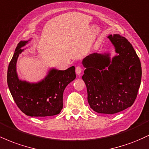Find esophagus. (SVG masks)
I'll return each mask as SVG.
<instances>
[{"label":"esophagus","instance_id":"obj_1","mask_svg":"<svg viewBox=\"0 0 149 149\" xmlns=\"http://www.w3.org/2000/svg\"><path fill=\"white\" fill-rule=\"evenodd\" d=\"M81 72H82V69H81V67H80V66H76V74L79 76L80 73H81Z\"/></svg>","mask_w":149,"mask_h":149}]
</instances>
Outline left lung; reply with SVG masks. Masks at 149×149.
Instances as JSON below:
<instances>
[{
	"label": "left lung",
	"instance_id": "left-lung-1",
	"mask_svg": "<svg viewBox=\"0 0 149 149\" xmlns=\"http://www.w3.org/2000/svg\"><path fill=\"white\" fill-rule=\"evenodd\" d=\"M116 55L93 53L83 59L85 68L82 78L92 110L113 114L127 109L134 102L141 80L139 58L132 44L119 34L108 36Z\"/></svg>",
	"mask_w": 149,
	"mask_h": 149
}]
</instances>
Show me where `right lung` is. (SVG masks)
<instances>
[{"label": "right lung", "mask_w": 149, "mask_h": 149, "mask_svg": "<svg viewBox=\"0 0 149 149\" xmlns=\"http://www.w3.org/2000/svg\"><path fill=\"white\" fill-rule=\"evenodd\" d=\"M29 40H22L15 49L8 69L7 81L15 103L24 113L31 117H45L59 114L63 108V93L66 87L76 78L75 67L64 71L50 69L44 79L29 83L19 78L17 61L24 50L22 47Z\"/></svg>", "instance_id": "1"}]
</instances>
